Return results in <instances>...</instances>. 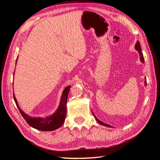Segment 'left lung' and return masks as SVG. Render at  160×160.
Wrapping results in <instances>:
<instances>
[{
  "label": "left lung",
  "mask_w": 160,
  "mask_h": 160,
  "mask_svg": "<svg viewBox=\"0 0 160 160\" xmlns=\"http://www.w3.org/2000/svg\"><path fill=\"white\" fill-rule=\"evenodd\" d=\"M135 49H136V50L139 52V57H140V60H141V61L143 63V62H144V58H143V54H142V52L141 46H140V43H139V41H138V42H136V44H135ZM145 79H146V81H145V85L146 86L147 82H146V77H145ZM93 115L94 118H95V119H96L97 122H98L99 124L102 125H104V126H106V127H108V128H112V126H111V125H108V124H107V123H103V122H101L100 120H99L98 118H96V116L94 115L93 113Z\"/></svg>",
  "instance_id": "1"
}]
</instances>
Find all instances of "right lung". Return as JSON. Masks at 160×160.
Instances as JSON below:
<instances>
[{
	"instance_id": "add662e5",
	"label": "right lung",
	"mask_w": 160,
	"mask_h": 160,
	"mask_svg": "<svg viewBox=\"0 0 160 160\" xmlns=\"http://www.w3.org/2000/svg\"><path fill=\"white\" fill-rule=\"evenodd\" d=\"M70 88L71 86H68L63 90L59 106L58 107L55 112L52 115H49V117H47L46 118H32L31 116L28 115L25 112H23L20 109V108H19L17 101L14 93L13 98L23 118L26 120V122L30 126L38 130L43 131V132H49V131H53L59 128L65 122L67 112V97H68V94L69 93Z\"/></svg>"
}]
</instances>
